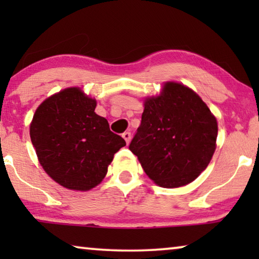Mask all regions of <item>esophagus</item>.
<instances>
[{
    "label": "esophagus",
    "instance_id": "obj_1",
    "mask_svg": "<svg viewBox=\"0 0 259 259\" xmlns=\"http://www.w3.org/2000/svg\"><path fill=\"white\" fill-rule=\"evenodd\" d=\"M122 138L125 139L126 144H128L131 141V132H123L122 133Z\"/></svg>",
    "mask_w": 259,
    "mask_h": 259
}]
</instances>
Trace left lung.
Returning a JSON list of instances; mask_svg holds the SVG:
<instances>
[{
  "label": "left lung",
  "instance_id": "obj_1",
  "mask_svg": "<svg viewBox=\"0 0 259 259\" xmlns=\"http://www.w3.org/2000/svg\"><path fill=\"white\" fill-rule=\"evenodd\" d=\"M217 120L192 90L167 82L145 101L130 144L144 171L161 187L184 186L207 167L215 150Z\"/></svg>",
  "mask_w": 259,
  "mask_h": 259
}]
</instances>
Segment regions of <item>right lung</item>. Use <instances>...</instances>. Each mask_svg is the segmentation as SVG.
<instances>
[{"instance_id":"1","label":"right lung","mask_w":259,"mask_h":259,"mask_svg":"<svg viewBox=\"0 0 259 259\" xmlns=\"http://www.w3.org/2000/svg\"><path fill=\"white\" fill-rule=\"evenodd\" d=\"M95 107L97 101L80 88H67L42 102L30 123L41 166L67 189L87 191L100 184L114 154L126 145Z\"/></svg>"}]
</instances>
